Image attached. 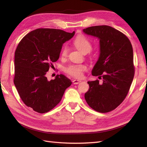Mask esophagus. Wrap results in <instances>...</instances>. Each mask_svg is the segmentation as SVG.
<instances>
[{
	"label": "esophagus",
	"instance_id": "34e87169",
	"mask_svg": "<svg viewBox=\"0 0 147 147\" xmlns=\"http://www.w3.org/2000/svg\"><path fill=\"white\" fill-rule=\"evenodd\" d=\"M80 82H81V80H73V83L75 84H77Z\"/></svg>",
	"mask_w": 147,
	"mask_h": 147
}]
</instances>
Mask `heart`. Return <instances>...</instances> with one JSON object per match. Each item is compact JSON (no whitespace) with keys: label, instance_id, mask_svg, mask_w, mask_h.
<instances>
[{"label":"heart","instance_id":"b5f03b06","mask_svg":"<svg viewBox=\"0 0 147 147\" xmlns=\"http://www.w3.org/2000/svg\"><path fill=\"white\" fill-rule=\"evenodd\" d=\"M75 46L83 54H86L90 52L92 48V44L89 40L84 35H78L74 42ZM69 48L65 45L62 49L61 56L62 58H65L67 56ZM87 70V67L85 65H70L64 69L65 72L76 78H81L83 72Z\"/></svg>","mask_w":147,"mask_h":147}]
</instances>
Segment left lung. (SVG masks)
I'll return each instance as SVG.
<instances>
[{
	"label": "left lung",
	"instance_id": "1",
	"mask_svg": "<svg viewBox=\"0 0 147 147\" xmlns=\"http://www.w3.org/2000/svg\"><path fill=\"white\" fill-rule=\"evenodd\" d=\"M83 32L99 39L100 56L92 75L103 79L102 83L88 82L84 98L93 110L107 113L121 104L129 91L135 73L132 47L126 35L109 26H91Z\"/></svg>",
	"mask_w": 147,
	"mask_h": 147
}]
</instances>
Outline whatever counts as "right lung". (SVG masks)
I'll use <instances>...</instances> for the list:
<instances>
[{
  "instance_id": "add662e5",
  "label": "right lung",
  "mask_w": 147,
  "mask_h": 147,
  "mask_svg": "<svg viewBox=\"0 0 147 147\" xmlns=\"http://www.w3.org/2000/svg\"><path fill=\"white\" fill-rule=\"evenodd\" d=\"M75 32L40 28L22 38L15 53L14 84L21 100L40 113H47L58 104L72 82L63 74L48 81L46 74L59 59L63 43Z\"/></svg>"
}]
</instances>
